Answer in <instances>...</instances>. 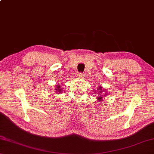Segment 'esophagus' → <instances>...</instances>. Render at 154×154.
Here are the masks:
<instances>
[{"instance_id": "34e87169", "label": "esophagus", "mask_w": 154, "mask_h": 154, "mask_svg": "<svg viewBox=\"0 0 154 154\" xmlns=\"http://www.w3.org/2000/svg\"><path fill=\"white\" fill-rule=\"evenodd\" d=\"M77 77L79 78V79H84V74H82V73H78Z\"/></svg>"}]
</instances>
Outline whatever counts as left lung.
<instances>
[{
	"label": "left lung",
	"instance_id": "left-lung-1",
	"mask_svg": "<svg viewBox=\"0 0 154 154\" xmlns=\"http://www.w3.org/2000/svg\"><path fill=\"white\" fill-rule=\"evenodd\" d=\"M94 94H97V101L99 102V101H102L104 99V97H106V96L108 95V92H107V90H105L103 88V87L101 86H99L98 88H97V90H93Z\"/></svg>",
	"mask_w": 154,
	"mask_h": 154
}]
</instances>
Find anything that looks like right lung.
Here are the masks:
<instances>
[{"label":"right lung","instance_id":"right-lung-1","mask_svg":"<svg viewBox=\"0 0 154 154\" xmlns=\"http://www.w3.org/2000/svg\"><path fill=\"white\" fill-rule=\"evenodd\" d=\"M55 87H56L55 93L59 94V93H61V92H62V87H61V86H60V85H57V86H56Z\"/></svg>","mask_w":154,"mask_h":154}]
</instances>
